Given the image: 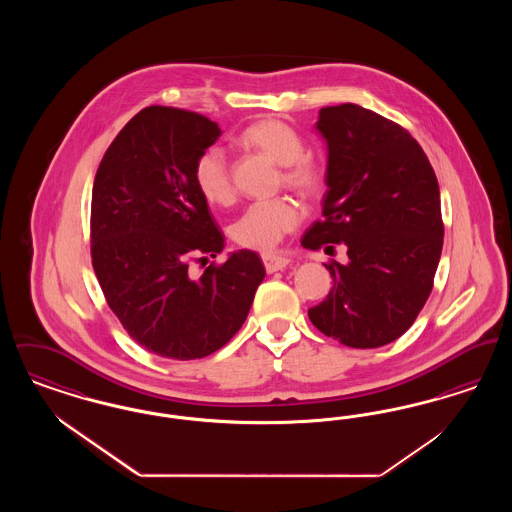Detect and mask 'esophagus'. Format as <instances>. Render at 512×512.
Instances as JSON below:
<instances>
[{"label": "esophagus", "mask_w": 512, "mask_h": 512, "mask_svg": "<svg viewBox=\"0 0 512 512\" xmlns=\"http://www.w3.org/2000/svg\"><path fill=\"white\" fill-rule=\"evenodd\" d=\"M263 265L267 268V272H278L290 265V259L274 253H263Z\"/></svg>", "instance_id": "obj_1"}]
</instances>
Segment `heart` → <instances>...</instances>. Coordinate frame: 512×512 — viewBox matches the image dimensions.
<instances>
[{
  "instance_id": "1",
  "label": "heart",
  "mask_w": 512,
  "mask_h": 512,
  "mask_svg": "<svg viewBox=\"0 0 512 512\" xmlns=\"http://www.w3.org/2000/svg\"><path fill=\"white\" fill-rule=\"evenodd\" d=\"M240 142L259 149L278 165H284L282 180L303 195L315 194L320 186L317 163L305 155V144L297 130L280 119H261L245 126ZM195 188L205 201L226 205L234 197L230 163L219 146L199 153L194 165ZM301 220V211L290 197H274L251 203L232 226L234 240L251 249H272L292 232Z\"/></svg>"
}]
</instances>
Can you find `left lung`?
Here are the masks:
<instances>
[{
	"mask_svg": "<svg viewBox=\"0 0 512 512\" xmlns=\"http://www.w3.org/2000/svg\"><path fill=\"white\" fill-rule=\"evenodd\" d=\"M328 192L307 249L347 245V263L324 265L332 290L309 309L322 334L372 349L403 336L434 286L443 222L436 172L399 124L355 103L322 107Z\"/></svg>",
	"mask_w": 512,
	"mask_h": 512,
	"instance_id": "1",
	"label": "left lung"
}]
</instances>
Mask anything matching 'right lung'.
Segmentation results:
<instances>
[{"label":"right lung","mask_w":512,"mask_h":512,"mask_svg":"<svg viewBox=\"0 0 512 512\" xmlns=\"http://www.w3.org/2000/svg\"><path fill=\"white\" fill-rule=\"evenodd\" d=\"M220 134L203 115L151 105L126 122L94 180L99 286L128 336L165 359H201L232 340L265 278L249 249L209 265L199 278L190 272L195 257L224 249L194 182L199 153Z\"/></svg>","instance_id":"1"}]
</instances>
